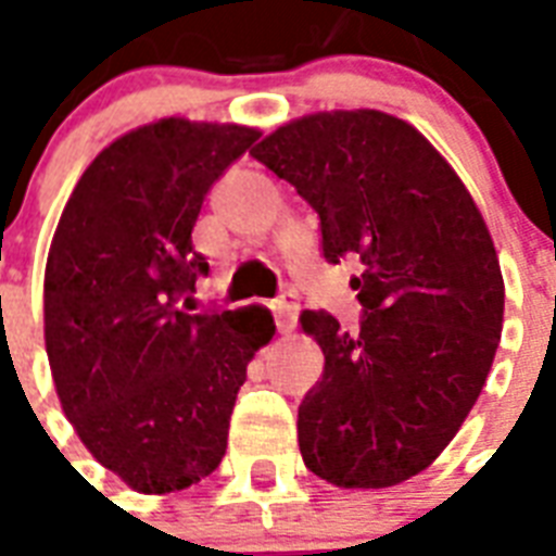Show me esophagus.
Masks as SVG:
<instances>
[{
  "instance_id": "esophagus-1",
  "label": "esophagus",
  "mask_w": 556,
  "mask_h": 556,
  "mask_svg": "<svg viewBox=\"0 0 556 556\" xmlns=\"http://www.w3.org/2000/svg\"><path fill=\"white\" fill-rule=\"evenodd\" d=\"M274 317H277V329L282 334L296 326V317H300V300H296L294 291H286V294H279V300L274 303Z\"/></svg>"
}]
</instances>
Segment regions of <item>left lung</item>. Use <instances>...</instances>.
<instances>
[{
	"label": "left lung",
	"instance_id": "8db88e82",
	"mask_svg": "<svg viewBox=\"0 0 556 556\" xmlns=\"http://www.w3.org/2000/svg\"><path fill=\"white\" fill-rule=\"evenodd\" d=\"M320 216L323 256H357L361 329L305 312L326 366L296 418L300 453L338 488H389L432 465L500 346L505 286L462 178L418 129L375 109L279 126L251 152Z\"/></svg>",
	"mask_w": 556,
	"mask_h": 556
}]
</instances>
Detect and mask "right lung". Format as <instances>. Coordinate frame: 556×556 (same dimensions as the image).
Masks as SVG:
<instances>
[{"label": "right lung", "instance_id": "obj_1", "mask_svg": "<svg viewBox=\"0 0 556 556\" xmlns=\"http://www.w3.org/2000/svg\"><path fill=\"white\" fill-rule=\"evenodd\" d=\"M260 138L167 117L117 138L65 204L46 265V352L65 418L141 493L222 465L236 392L274 338L265 308L192 312L204 195Z\"/></svg>", "mask_w": 556, "mask_h": 556}]
</instances>
